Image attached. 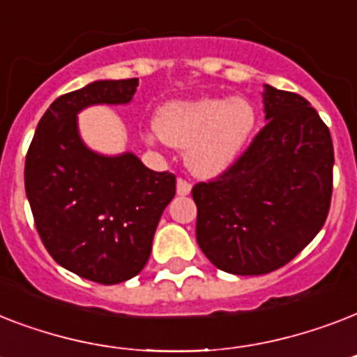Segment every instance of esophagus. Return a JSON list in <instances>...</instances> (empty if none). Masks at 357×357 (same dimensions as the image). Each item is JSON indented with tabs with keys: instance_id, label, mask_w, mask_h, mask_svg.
Returning <instances> with one entry per match:
<instances>
[{
	"instance_id": "1",
	"label": "esophagus",
	"mask_w": 357,
	"mask_h": 357,
	"mask_svg": "<svg viewBox=\"0 0 357 357\" xmlns=\"http://www.w3.org/2000/svg\"><path fill=\"white\" fill-rule=\"evenodd\" d=\"M190 187H192V185H190L189 181H187V179H183V178L178 179V195L179 196H187V195H189Z\"/></svg>"
}]
</instances>
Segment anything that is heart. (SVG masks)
<instances>
[{
    "label": "heart",
    "instance_id": "1",
    "mask_svg": "<svg viewBox=\"0 0 357 357\" xmlns=\"http://www.w3.org/2000/svg\"><path fill=\"white\" fill-rule=\"evenodd\" d=\"M257 113L246 98H200L170 102L159 109L157 133L176 148H187V167L200 178L222 174L243 151L254 133Z\"/></svg>",
    "mask_w": 357,
    "mask_h": 357
}]
</instances>
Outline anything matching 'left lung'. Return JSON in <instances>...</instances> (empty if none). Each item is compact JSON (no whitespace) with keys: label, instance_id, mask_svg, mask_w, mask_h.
<instances>
[{"label":"left lung","instance_id":"8db88e82","mask_svg":"<svg viewBox=\"0 0 357 357\" xmlns=\"http://www.w3.org/2000/svg\"><path fill=\"white\" fill-rule=\"evenodd\" d=\"M266 123L215 179L192 187L196 241L237 276L282 268L326 222L333 190L330 129L305 98L265 86Z\"/></svg>","mask_w":357,"mask_h":357}]
</instances>
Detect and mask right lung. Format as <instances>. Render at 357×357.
<instances>
[{
  "label": "right lung",
  "instance_id": "right-lung-1",
  "mask_svg": "<svg viewBox=\"0 0 357 357\" xmlns=\"http://www.w3.org/2000/svg\"><path fill=\"white\" fill-rule=\"evenodd\" d=\"M139 79L94 81L59 96L38 122L25 155V195L36 231L59 265L113 285L137 276L150 257L176 176L153 172L133 153L98 155L77 133V113L94 103H128Z\"/></svg>",
  "mask_w": 357,
  "mask_h": 357
}]
</instances>
